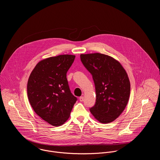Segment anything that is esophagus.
<instances>
[{
  "label": "esophagus",
  "instance_id": "1",
  "mask_svg": "<svg viewBox=\"0 0 160 160\" xmlns=\"http://www.w3.org/2000/svg\"><path fill=\"white\" fill-rule=\"evenodd\" d=\"M79 101L80 102H83L84 101V97L83 96L79 97Z\"/></svg>",
  "mask_w": 160,
  "mask_h": 160
}]
</instances>
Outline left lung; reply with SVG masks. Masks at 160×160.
<instances>
[{"instance_id": "1", "label": "left lung", "mask_w": 160, "mask_h": 160, "mask_svg": "<svg viewBox=\"0 0 160 160\" xmlns=\"http://www.w3.org/2000/svg\"><path fill=\"white\" fill-rule=\"evenodd\" d=\"M80 57L92 75L95 87L96 102L90 112L100 122H111L128 104L131 91L128 74L121 63L110 56L94 53L81 54Z\"/></svg>"}]
</instances>
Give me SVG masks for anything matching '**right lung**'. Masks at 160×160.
<instances>
[{
  "label": "right lung",
  "mask_w": 160,
  "mask_h": 160,
  "mask_svg": "<svg viewBox=\"0 0 160 160\" xmlns=\"http://www.w3.org/2000/svg\"><path fill=\"white\" fill-rule=\"evenodd\" d=\"M75 55H60L39 62L28 81L27 93L35 113L53 126L63 124L77 100L70 91L67 73Z\"/></svg>",
  "instance_id": "obj_1"
}]
</instances>
